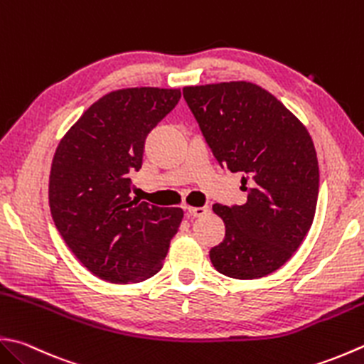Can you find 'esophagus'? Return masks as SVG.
<instances>
[{
    "label": "esophagus",
    "mask_w": 364,
    "mask_h": 364,
    "mask_svg": "<svg viewBox=\"0 0 364 364\" xmlns=\"http://www.w3.org/2000/svg\"><path fill=\"white\" fill-rule=\"evenodd\" d=\"M186 210H188V215L192 216V218L205 216L206 213L210 211L208 206H186Z\"/></svg>",
    "instance_id": "obj_1"
}]
</instances>
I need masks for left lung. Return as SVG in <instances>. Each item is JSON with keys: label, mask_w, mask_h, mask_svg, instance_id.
I'll use <instances>...</instances> for the list:
<instances>
[{"label": "left lung", "mask_w": 364, "mask_h": 364, "mask_svg": "<svg viewBox=\"0 0 364 364\" xmlns=\"http://www.w3.org/2000/svg\"><path fill=\"white\" fill-rule=\"evenodd\" d=\"M183 96L213 156L241 173L245 205L215 203L223 243L210 259L220 274L259 279L286 263L309 232L318 196V162L304 124L251 82L184 87Z\"/></svg>", "instance_id": "8db88e82"}]
</instances>
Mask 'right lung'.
Wrapping results in <instances>:
<instances>
[{
  "label": "right lung",
  "mask_w": 364,
  "mask_h": 364,
  "mask_svg": "<svg viewBox=\"0 0 364 364\" xmlns=\"http://www.w3.org/2000/svg\"><path fill=\"white\" fill-rule=\"evenodd\" d=\"M180 90L123 88L92 104L64 134L48 180V203L64 243L99 279L135 284L159 272L181 208L132 198L153 127L175 109Z\"/></svg>",
  "instance_id": "1"
}]
</instances>
